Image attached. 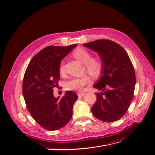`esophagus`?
Listing matches in <instances>:
<instances>
[{"label":"esophagus","instance_id":"34e87169","mask_svg":"<svg viewBox=\"0 0 155 155\" xmlns=\"http://www.w3.org/2000/svg\"><path fill=\"white\" fill-rule=\"evenodd\" d=\"M77 95H78V96L79 97H84L85 95V93H84V92H78L77 94Z\"/></svg>","mask_w":155,"mask_h":155}]
</instances>
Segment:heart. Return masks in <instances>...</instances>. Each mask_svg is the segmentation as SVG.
Wrapping results in <instances>:
<instances>
[{"label":"heart","instance_id":"obj_1","mask_svg":"<svg viewBox=\"0 0 155 155\" xmlns=\"http://www.w3.org/2000/svg\"><path fill=\"white\" fill-rule=\"evenodd\" d=\"M73 55L80 61L85 64V67L89 74L93 77L98 75L102 68V63L98 58H91V53L82 48H78L73 52ZM59 70L60 73L64 71V64L61 61ZM90 82V79L87 76L75 77L70 79L65 84V87L69 91H82L85 85Z\"/></svg>","mask_w":155,"mask_h":155}]
</instances>
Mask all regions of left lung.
Returning a JSON list of instances; mask_svg holds the SVG:
<instances>
[{
    "label": "left lung",
    "instance_id": "obj_1",
    "mask_svg": "<svg viewBox=\"0 0 155 155\" xmlns=\"http://www.w3.org/2000/svg\"><path fill=\"white\" fill-rule=\"evenodd\" d=\"M84 46L99 54L102 63L101 77L93 87L97 101L93 115L104 122L117 120L126 113L133 97L136 76L131 60L124 49L108 39L85 43Z\"/></svg>",
    "mask_w": 155,
    "mask_h": 155
}]
</instances>
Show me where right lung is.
<instances>
[{
  "mask_svg": "<svg viewBox=\"0 0 155 155\" xmlns=\"http://www.w3.org/2000/svg\"><path fill=\"white\" fill-rule=\"evenodd\" d=\"M77 46L43 49L31 59L24 73L22 94L27 109L36 123L49 131L66 126L72 117L77 95L68 91L61 99L55 98L53 89L58 85L61 61Z\"/></svg>",
  "mask_w": 155,
  "mask_h": 155,
  "instance_id": "add662e5",
  "label": "right lung"
}]
</instances>
